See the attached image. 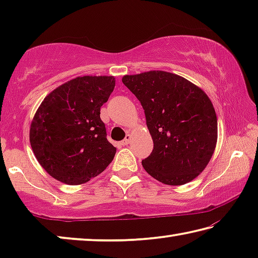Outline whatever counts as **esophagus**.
<instances>
[{
	"instance_id": "34e87169",
	"label": "esophagus",
	"mask_w": 258,
	"mask_h": 258,
	"mask_svg": "<svg viewBox=\"0 0 258 258\" xmlns=\"http://www.w3.org/2000/svg\"><path fill=\"white\" fill-rule=\"evenodd\" d=\"M131 140H132V135H131V134H126L125 140H123V141H121V146H127L128 143L131 142Z\"/></svg>"
}]
</instances>
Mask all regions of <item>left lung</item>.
<instances>
[{
	"mask_svg": "<svg viewBox=\"0 0 258 258\" xmlns=\"http://www.w3.org/2000/svg\"><path fill=\"white\" fill-rule=\"evenodd\" d=\"M121 81L145 109L154 141L143 168L167 185L195 180L217 142V117L208 95L184 77L164 71L125 75Z\"/></svg>",
	"mask_w": 258,
	"mask_h": 258,
	"instance_id": "1",
	"label": "left lung"
}]
</instances>
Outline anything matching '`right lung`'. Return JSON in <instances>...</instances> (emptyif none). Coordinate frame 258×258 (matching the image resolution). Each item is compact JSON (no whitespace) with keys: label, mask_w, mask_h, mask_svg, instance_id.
Here are the masks:
<instances>
[{"label":"right lung","mask_w":258,"mask_h":258,"mask_svg":"<svg viewBox=\"0 0 258 258\" xmlns=\"http://www.w3.org/2000/svg\"><path fill=\"white\" fill-rule=\"evenodd\" d=\"M113 76H80L46 95L35 112L29 142L44 171L78 185L102 173L116 148L106 138L100 108L115 89Z\"/></svg>","instance_id":"1"}]
</instances>
